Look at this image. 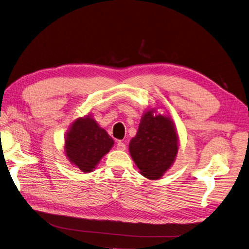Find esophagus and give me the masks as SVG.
I'll return each mask as SVG.
<instances>
[{
    "mask_svg": "<svg viewBox=\"0 0 249 249\" xmlns=\"http://www.w3.org/2000/svg\"><path fill=\"white\" fill-rule=\"evenodd\" d=\"M116 148L119 149V150H124V149H125V144H124V143L122 140H119V141H117Z\"/></svg>",
    "mask_w": 249,
    "mask_h": 249,
    "instance_id": "esophagus-1",
    "label": "esophagus"
}]
</instances>
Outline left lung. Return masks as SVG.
Wrapping results in <instances>:
<instances>
[{
    "mask_svg": "<svg viewBox=\"0 0 249 249\" xmlns=\"http://www.w3.org/2000/svg\"><path fill=\"white\" fill-rule=\"evenodd\" d=\"M129 148L142 176L150 179L161 178L175 161L178 148V135L170 118L146 112Z\"/></svg>",
    "mask_w": 249,
    "mask_h": 249,
    "instance_id": "8db88e82",
    "label": "left lung"
}]
</instances>
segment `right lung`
<instances>
[{
	"label": "right lung",
	"mask_w": 249,
	"mask_h": 249,
	"mask_svg": "<svg viewBox=\"0 0 249 249\" xmlns=\"http://www.w3.org/2000/svg\"><path fill=\"white\" fill-rule=\"evenodd\" d=\"M113 139L93 118H79L67 133L65 152L83 172H90L112 147Z\"/></svg>",
	"instance_id": "add662e5"
}]
</instances>
